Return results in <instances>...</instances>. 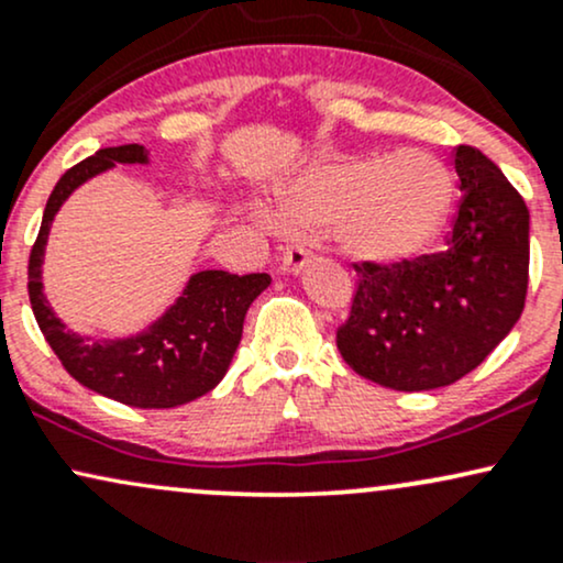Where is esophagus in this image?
Segmentation results:
<instances>
[{
  "instance_id": "obj_1",
  "label": "esophagus",
  "mask_w": 563,
  "mask_h": 563,
  "mask_svg": "<svg viewBox=\"0 0 563 563\" xmlns=\"http://www.w3.org/2000/svg\"><path fill=\"white\" fill-rule=\"evenodd\" d=\"M309 260H312V254H309L307 249H301V245H290V249L283 251L280 269L286 275H299L301 269L309 264Z\"/></svg>"
}]
</instances>
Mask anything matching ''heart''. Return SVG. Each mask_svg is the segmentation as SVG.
Masks as SVG:
<instances>
[{
  "instance_id": "heart-1",
  "label": "heart",
  "mask_w": 563,
  "mask_h": 563,
  "mask_svg": "<svg viewBox=\"0 0 563 563\" xmlns=\"http://www.w3.org/2000/svg\"><path fill=\"white\" fill-rule=\"evenodd\" d=\"M452 192L448 166L410 147L320 161L283 187L277 211L294 228H333L352 260L402 264L437 241Z\"/></svg>"
}]
</instances>
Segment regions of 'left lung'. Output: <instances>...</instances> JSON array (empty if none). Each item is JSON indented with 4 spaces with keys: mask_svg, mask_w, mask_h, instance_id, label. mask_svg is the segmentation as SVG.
<instances>
[{
    "mask_svg": "<svg viewBox=\"0 0 563 563\" xmlns=\"http://www.w3.org/2000/svg\"><path fill=\"white\" fill-rule=\"evenodd\" d=\"M461 206L448 251L416 262L354 264L352 314L335 333L354 373L397 391L455 384L521 318L529 283V211L503 172L455 147Z\"/></svg>",
    "mask_w": 563,
    "mask_h": 563,
    "instance_id": "obj_1",
    "label": "left lung"
}]
</instances>
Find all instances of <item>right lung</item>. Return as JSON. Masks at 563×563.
Masks as SVG:
<instances>
[{"instance_id": "obj_1", "label": "right lung", "mask_w": 563, "mask_h": 563, "mask_svg": "<svg viewBox=\"0 0 563 563\" xmlns=\"http://www.w3.org/2000/svg\"><path fill=\"white\" fill-rule=\"evenodd\" d=\"M115 164L145 166L151 156L145 145L102 147L55 185L29 260L31 307L47 344L81 386L129 407H179L203 397L224 378L241 344L245 312L273 280L264 273L238 277L224 269H200L187 277L172 307L140 333L92 339L68 331L44 296L42 264L49 230L74 190Z\"/></svg>"}]
</instances>
